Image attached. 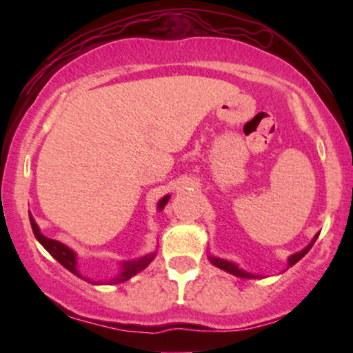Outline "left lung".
I'll list each match as a JSON object with an SVG mask.
<instances>
[{"instance_id": "left-lung-1", "label": "left lung", "mask_w": 353, "mask_h": 353, "mask_svg": "<svg viewBox=\"0 0 353 353\" xmlns=\"http://www.w3.org/2000/svg\"><path fill=\"white\" fill-rule=\"evenodd\" d=\"M316 238H318V234L315 236V238L312 239V243L307 245L305 249H302L301 252H297V254H292L291 257L288 259V267H292V265H296L299 260H301L303 255H305L308 250L312 249V245H313V243H315L316 241ZM209 260H210V263L212 265H215L216 268H220V270H225V272H228V273H231V274H234V276H239V278H248V279H254V278H260L259 274H252V273H249V272H244L243 268H239L238 265L236 263H233V262H228V260H225V259H219V257H214V255H209Z\"/></svg>"}]
</instances>
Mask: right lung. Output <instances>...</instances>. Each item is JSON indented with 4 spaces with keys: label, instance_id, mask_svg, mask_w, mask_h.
<instances>
[{
    "label": "right lung",
    "instance_id": "1",
    "mask_svg": "<svg viewBox=\"0 0 353 353\" xmlns=\"http://www.w3.org/2000/svg\"><path fill=\"white\" fill-rule=\"evenodd\" d=\"M168 199H170V194L163 196L162 199L159 201L157 209L159 210H163V207H165ZM28 216H30V225H32L33 234H35V238L38 239V243H40L43 248H45L48 252H50L52 257H54L57 262L62 265V267L69 270L70 273H74L75 276L83 278L80 274L79 270H77V254L74 252V250H72L70 248H67L65 244L59 243V241L50 239V238H46L45 234H41V231H40V228H38L35 219H33L30 214H28ZM154 257H156V254H148V255H144V257H141V259L128 260V262H122V268H120V272H119L117 276H114L112 279H109V281H90V283H93V284H119V283L128 281L130 278L134 276V274L139 273V272H141V270L146 268L148 265L152 262ZM86 281H88V278H86Z\"/></svg>",
    "mask_w": 353,
    "mask_h": 353
}]
</instances>
